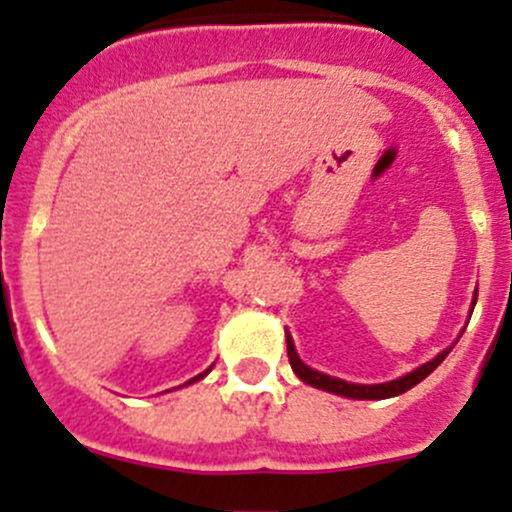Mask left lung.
<instances>
[{"instance_id": "8db88e82", "label": "left lung", "mask_w": 512, "mask_h": 512, "mask_svg": "<svg viewBox=\"0 0 512 512\" xmlns=\"http://www.w3.org/2000/svg\"><path fill=\"white\" fill-rule=\"evenodd\" d=\"M473 306H476V297H473ZM451 348H446V351H441L437 358L429 360V363L419 365L417 370H412V373L402 375V378L397 380H390V383H380V385H355V383H346V380L341 378H331V375L326 373H319V370L309 368V365L301 363V358L297 355V348H294L292 343V336L287 333V355H289V363H292V370L297 373V378L301 383L311 385V387H319V390H326V392H333V395H343V397H351V400H385V397H395V395H402V392L412 390L414 385L422 383L424 378H427L432 370H437V365L441 360L449 355Z\"/></svg>"}]
</instances>
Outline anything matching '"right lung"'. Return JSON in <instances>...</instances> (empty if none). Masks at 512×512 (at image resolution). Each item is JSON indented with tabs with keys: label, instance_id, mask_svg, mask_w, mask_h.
Segmentation results:
<instances>
[{
	"label": "right lung",
	"instance_id": "add662e5",
	"mask_svg": "<svg viewBox=\"0 0 512 512\" xmlns=\"http://www.w3.org/2000/svg\"><path fill=\"white\" fill-rule=\"evenodd\" d=\"M208 373H211V368H208V370H203V373H201V375H196V378H191V380H188V383H186V385H191V383H196V380L206 378V375H208Z\"/></svg>",
	"mask_w": 512,
	"mask_h": 512
}]
</instances>
